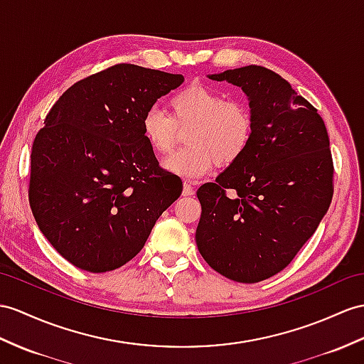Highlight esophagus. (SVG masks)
Wrapping results in <instances>:
<instances>
[{"label": "esophagus", "instance_id": "obj_1", "mask_svg": "<svg viewBox=\"0 0 364 364\" xmlns=\"http://www.w3.org/2000/svg\"><path fill=\"white\" fill-rule=\"evenodd\" d=\"M182 194H183V196H193L194 188H193V183L191 182H188V181L183 182V191H182Z\"/></svg>", "mask_w": 364, "mask_h": 364}]
</instances>
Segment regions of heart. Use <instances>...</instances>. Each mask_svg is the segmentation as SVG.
Masks as SVG:
<instances>
[{
	"label": "heart",
	"instance_id": "1",
	"mask_svg": "<svg viewBox=\"0 0 364 364\" xmlns=\"http://www.w3.org/2000/svg\"><path fill=\"white\" fill-rule=\"evenodd\" d=\"M171 115L161 108H149L141 119V132L157 154L171 151L177 139V127L188 128L187 148L164 161L171 174L196 179L216 164L232 165L242 157L253 136V117L242 102L227 100L208 86L191 85L176 92Z\"/></svg>",
	"mask_w": 364,
	"mask_h": 364
}]
</instances>
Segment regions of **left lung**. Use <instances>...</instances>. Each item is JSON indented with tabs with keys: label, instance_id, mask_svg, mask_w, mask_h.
<instances>
[{
	"label": "left lung",
	"instance_id": "obj_1",
	"mask_svg": "<svg viewBox=\"0 0 364 364\" xmlns=\"http://www.w3.org/2000/svg\"><path fill=\"white\" fill-rule=\"evenodd\" d=\"M207 77L241 87L253 136L239 161L198 190L196 244L213 270L252 284L289 265L329 210V136L314 106L270 69Z\"/></svg>",
	"mask_w": 364,
	"mask_h": 364
}]
</instances>
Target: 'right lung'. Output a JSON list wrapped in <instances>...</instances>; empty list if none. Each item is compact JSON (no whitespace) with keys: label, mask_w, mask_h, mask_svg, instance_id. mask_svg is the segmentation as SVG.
<instances>
[{"label":"right lung","mask_w":364,"mask_h":364,"mask_svg":"<svg viewBox=\"0 0 364 364\" xmlns=\"http://www.w3.org/2000/svg\"><path fill=\"white\" fill-rule=\"evenodd\" d=\"M183 75L115 65L60 97L33 140L29 202L40 232L75 267L111 272L144 249L182 181L159 166L144 114Z\"/></svg>","instance_id":"obj_1"}]
</instances>
